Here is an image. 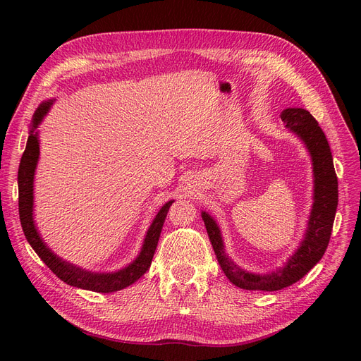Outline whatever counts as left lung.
<instances>
[{"mask_svg":"<svg viewBox=\"0 0 361 361\" xmlns=\"http://www.w3.org/2000/svg\"><path fill=\"white\" fill-rule=\"evenodd\" d=\"M281 120L294 135L305 142L310 152L314 176V202L307 222V230L305 238L300 243V247L288 259L286 267L269 274H252L241 269L225 255L224 241L216 221L209 214L202 212L207 235H209L224 274L234 286L243 290L278 291L293 286L325 255L332 233L338 206V178L325 133L322 131L312 114L302 108L283 109L281 112Z\"/></svg>","mask_w":361,"mask_h":361,"instance_id":"left-lung-1","label":"left lung"}]
</instances>
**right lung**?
<instances>
[{
  "label": "right lung",
  "instance_id": "right-lung-1",
  "mask_svg": "<svg viewBox=\"0 0 361 361\" xmlns=\"http://www.w3.org/2000/svg\"><path fill=\"white\" fill-rule=\"evenodd\" d=\"M51 105L52 101H45L36 109L32 121V128L29 133L27 145L23 152L20 166H18V215H20L23 233L26 235V240L32 245V249L36 252V255L44 260V263L56 276L66 283H68V286L97 293H114L123 290L131 286L133 282H136L150 268V263L157 250L166 214L169 211V206L173 204L174 200L166 202L161 207V211L155 216L154 222L150 224L143 241V247L136 260H133V263H130L128 267L118 272H89L79 267H74L73 263H68L54 255L49 250V247H47V244L41 238L39 233H37L33 222V177L37 158H39V140H37L36 128L41 124L42 118L47 116Z\"/></svg>",
  "mask_w": 361,
  "mask_h": 361
}]
</instances>
